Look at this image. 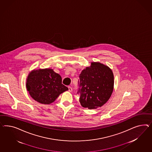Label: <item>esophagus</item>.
I'll use <instances>...</instances> for the list:
<instances>
[{"mask_svg": "<svg viewBox=\"0 0 152 152\" xmlns=\"http://www.w3.org/2000/svg\"><path fill=\"white\" fill-rule=\"evenodd\" d=\"M68 88H69V92H72V88L71 87L69 86L68 87Z\"/></svg>", "mask_w": 152, "mask_h": 152, "instance_id": "obj_1", "label": "esophagus"}]
</instances>
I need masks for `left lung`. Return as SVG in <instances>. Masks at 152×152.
<instances>
[{
	"instance_id": "left-lung-1",
	"label": "left lung",
	"mask_w": 152,
	"mask_h": 152,
	"mask_svg": "<svg viewBox=\"0 0 152 152\" xmlns=\"http://www.w3.org/2000/svg\"><path fill=\"white\" fill-rule=\"evenodd\" d=\"M77 94L82 107L96 109L108 101L113 91L114 76L111 69L100 62H91L79 76Z\"/></svg>"
}]
</instances>
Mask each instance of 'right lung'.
I'll list each match as a JSON object with an SVG mask.
<instances>
[{"label": "right lung", "instance_id": "1", "mask_svg": "<svg viewBox=\"0 0 152 152\" xmlns=\"http://www.w3.org/2000/svg\"><path fill=\"white\" fill-rule=\"evenodd\" d=\"M26 87L30 96L38 102L49 104L69 88L62 83L59 74L51 69L34 70L29 73Z\"/></svg>", "mask_w": 152, "mask_h": 152}]
</instances>
